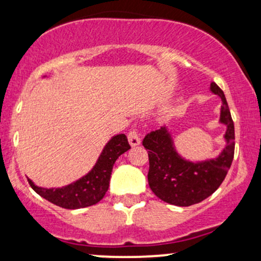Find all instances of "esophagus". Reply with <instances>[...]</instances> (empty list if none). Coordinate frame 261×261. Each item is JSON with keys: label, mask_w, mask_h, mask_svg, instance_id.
I'll list each match as a JSON object with an SVG mask.
<instances>
[{"label": "esophagus", "mask_w": 261, "mask_h": 261, "mask_svg": "<svg viewBox=\"0 0 261 261\" xmlns=\"http://www.w3.org/2000/svg\"><path fill=\"white\" fill-rule=\"evenodd\" d=\"M127 140H128V143H130L131 147H136V146H139L141 143V139H140V134L137 133V130H131L130 133L127 135Z\"/></svg>", "instance_id": "1"}]
</instances>
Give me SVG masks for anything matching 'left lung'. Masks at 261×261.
<instances>
[{
    "label": "left lung",
    "mask_w": 261,
    "mask_h": 261,
    "mask_svg": "<svg viewBox=\"0 0 261 261\" xmlns=\"http://www.w3.org/2000/svg\"><path fill=\"white\" fill-rule=\"evenodd\" d=\"M212 94L222 100L218 122L226 126L224 148L216 157L190 161L179 153L172 131L163 125L148 134L143 146L148 149V184L154 195L175 206H191L207 199L226 178L234 155V125L223 92L216 83L210 86Z\"/></svg>",
    "instance_id": "left-lung-1"
}]
</instances>
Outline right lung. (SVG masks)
Masks as SVG:
<instances>
[{"label": "right lung", "instance_id": "right-lung-1", "mask_svg": "<svg viewBox=\"0 0 261 261\" xmlns=\"http://www.w3.org/2000/svg\"><path fill=\"white\" fill-rule=\"evenodd\" d=\"M130 149L124 134L114 135L104 146L93 168L76 181L61 188H41L28 179L35 193L62 208L76 210L95 205L103 199L109 188L110 175L116 160Z\"/></svg>", "mask_w": 261, "mask_h": 261}]
</instances>
